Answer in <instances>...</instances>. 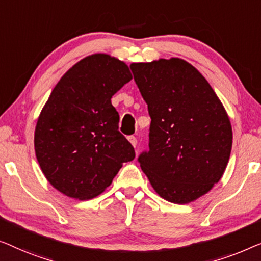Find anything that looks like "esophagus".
Masks as SVG:
<instances>
[{
  "label": "esophagus",
  "mask_w": 261,
  "mask_h": 261,
  "mask_svg": "<svg viewBox=\"0 0 261 261\" xmlns=\"http://www.w3.org/2000/svg\"><path fill=\"white\" fill-rule=\"evenodd\" d=\"M127 139H129V142L131 143L132 146L137 145V138H136L135 136H129V137H127Z\"/></svg>",
  "instance_id": "34e87169"
}]
</instances>
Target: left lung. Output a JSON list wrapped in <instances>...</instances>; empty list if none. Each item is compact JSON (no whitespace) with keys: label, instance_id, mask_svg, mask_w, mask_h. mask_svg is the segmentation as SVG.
I'll use <instances>...</instances> for the list:
<instances>
[{"label":"left lung","instance_id":"obj_1","mask_svg":"<svg viewBox=\"0 0 261 261\" xmlns=\"http://www.w3.org/2000/svg\"><path fill=\"white\" fill-rule=\"evenodd\" d=\"M151 124L149 150L138 162L152 188L186 204L222 177L233 132L222 102L204 76L179 58L130 65Z\"/></svg>","mask_w":261,"mask_h":261}]
</instances>
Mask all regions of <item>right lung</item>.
<instances>
[{
  "label": "right lung",
  "instance_id": "add662e5",
  "mask_svg": "<svg viewBox=\"0 0 261 261\" xmlns=\"http://www.w3.org/2000/svg\"><path fill=\"white\" fill-rule=\"evenodd\" d=\"M131 79L125 62L92 54L61 76L41 110L35 155L47 181L66 196L93 199L111 185L124 162L135 159L111 104L112 95Z\"/></svg>",
  "mask_w": 261,
  "mask_h": 261
}]
</instances>
